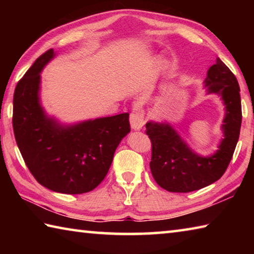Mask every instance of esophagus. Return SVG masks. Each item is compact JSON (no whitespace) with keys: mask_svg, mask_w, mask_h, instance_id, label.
Returning a JSON list of instances; mask_svg holds the SVG:
<instances>
[{"mask_svg":"<svg viewBox=\"0 0 254 254\" xmlns=\"http://www.w3.org/2000/svg\"><path fill=\"white\" fill-rule=\"evenodd\" d=\"M131 127L134 130H141L145 123V113L142 107L136 105L130 115Z\"/></svg>","mask_w":254,"mask_h":254,"instance_id":"34e87169","label":"esophagus"}]
</instances>
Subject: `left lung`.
<instances>
[{
  "label": "left lung",
  "instance_id": "1",
  "mask_svg": "<svg viewBox=\"0 0 254 254\" xmlns=\"http://www.w3.org/2000/svg\"><path fill=\"white\" fill-rule=\"evenodd\" d=\"M205 86L225 104L222 128L224 139L216 153L200 157L192 152L169 124L148 122L145 133L151 140L150 169L156 183L171 192H189L204 188L224 175L233 157L242 123L240 86L233 72L220 58L209 68Z\"/></svg>",
  "mask_w": 254,
  "mask_h": 254
}]
</instances>
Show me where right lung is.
Segmentation results:
<instances>
[{
    "label": "right lung",
    "instance_id": "add662e5",
    "mask_svg": "<svg viewBox=\"0 0 254 254\" xmlns=\"http://www.w3.org/2000/svg\"><path fill=\"white\" fill-rule=\"evenodd\" d=\"M55 56L42 54L16 84L13 131L16 144L38 183L62 194L93 190L109 173L119 143L131 131L128 113L63 127L39 103L40 71Z\"/></svg>",
    "mask_w": 254,
    "mask_h": 254
}]
</instances>
